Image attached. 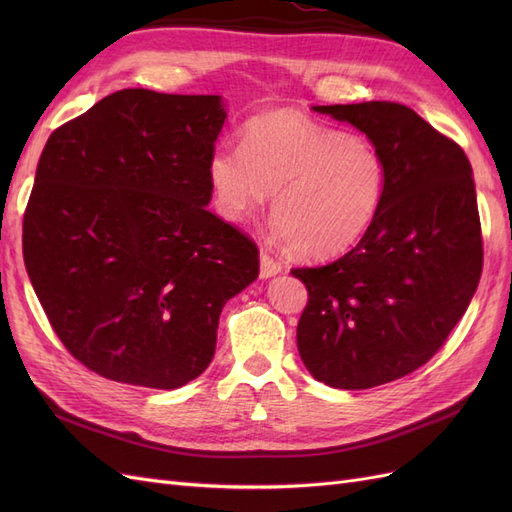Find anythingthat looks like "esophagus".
<instances>
[{"label":"esophagus","instance_id":"1","mask_svg":"<svg viewBox=\"0 0 512 512\" xmlns=\"http://www.w3.org/2000/svg\"><path fill=\"white\" fill-rule=\"evenodd\" d=\"M282 271V262H277L267 250L260 252V277H273Z\"/></svg>","mask_w":512,"mask_h":512}]
</instances>
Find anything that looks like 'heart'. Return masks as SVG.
Wrapping results in <instances>:
<instances>
[{
  "label": "heart",
  "instance_id": "1",
  "mask_svg": "<svg viewBox=\"0 0 512 512\" xmlns=\"http://www.w3.org/2000/svg\"><path fill=\"white\" fill-rule=\"evenodd\" d=\"M207 179L228 222L247 220L273 194L271 215L290 250L324 260L374 226L389 168L371 143L282 108L247 121L241 147L213 149Z\"/></svg>",
  "mask_w": 512,
  "mask_h": 512
}]
</instances>
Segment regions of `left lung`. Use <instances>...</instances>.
Segmentation results:
<instances>
[{
  "instance_id": "8db88e82",
  "label": "left lung",
  "mask_w": 512,
  "mask_h": 512,
  "mask_svg": "<svg viewBox=\"0 0 512 512\" xmlns=\"http://www.w3.org/2000/svg\"><path fill=\"white\" fill-rule=\"evenodd\" d=\"M367 134L389 168L374 226L348 254L290 273L305 284L297 327L309 374L371 389L425 365L474 297L483 235L463 149L397 102L314 106Z\"/></svg>"
}]
</instances>
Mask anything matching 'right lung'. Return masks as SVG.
<instances>
[{"label": "right lung", "mask_w": 512, "mask_h": 512, "mask_svg": "<svg viewBox=\"0 0 512 512\" xmlns=\"http://www.w3.org/2000/svg\"><path fill=\"white\" fill-rule=\"evenodd\" d=\"M220 96L121 89L44 145L23 258L61 344L98 376L179 389L209 367L256 243L207 209Z\"/></svg>", "instance_id": "1"}]
</instances>
